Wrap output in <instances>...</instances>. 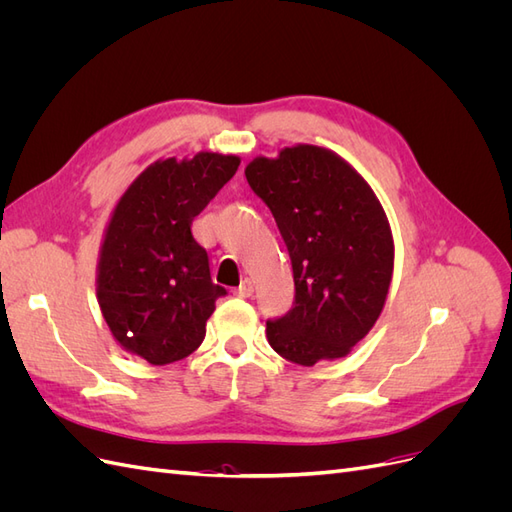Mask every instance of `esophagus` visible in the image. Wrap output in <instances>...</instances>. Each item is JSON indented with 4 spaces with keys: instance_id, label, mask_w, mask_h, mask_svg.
I'll use <instances>...</instances> for the list:
<instances>
[{
    "instance_id": "esophagus-1",
    "label": "esophagus",
    "mask_w": 512,
    "mask_h": 512,
    "mask_svg": "<svg viewBox=\"0 0 512 512\" xmlns=\"http://www.w3.org/2000/svg\"><path fill=\"white\" fill-rule=\"evenodd\" d=\"M252 292H254V284H252L250 277H245V280L239 284V288H235V294H237V297H241V299L252 297Z\"/></svg>"
}]
</instances>
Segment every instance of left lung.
I'll return each instance as SVG.
<instances>
[{
	"mask_svg": "<svg viewBox=\"0 0 512 512\" xmlns=\"http://www.w3.org/2000/svg\"><path fill=\"white\" fill-rule=\"evenodd\" d=\"M286 241L294 307L267 322L271 348L312 367L348 356L380 318L395 245L376 192L350 162L318 145L284 147L245 166Z\"/></svg>",
	"mask_w": 512,
	"mask_h": 512,
	"instance_id": "left-lung-1",
	"label": "left lung"
}]
</instances>
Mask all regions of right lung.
Returning a JSON list of instances; mask_svg holds the SVG:
<instances>
[{
  "label": "right lung",
  "instance_id": "right-lung-1",
  "mask_svg": "<svg viewBox=\"0 0 512 512\" xmlns=\"http://www.w3.org/2000/svg\"><path fill=\"white\" fill-rule=\"evenodd\" d=\"M235 153L149 164L121 194L104 228L96 297L115 342L151 365L185 359L205 339L215 301L209 256L192 220L237 173Z\"/></svg>",
  "mask_w": 512,
  "mask_h": 512
}]
</instances>
